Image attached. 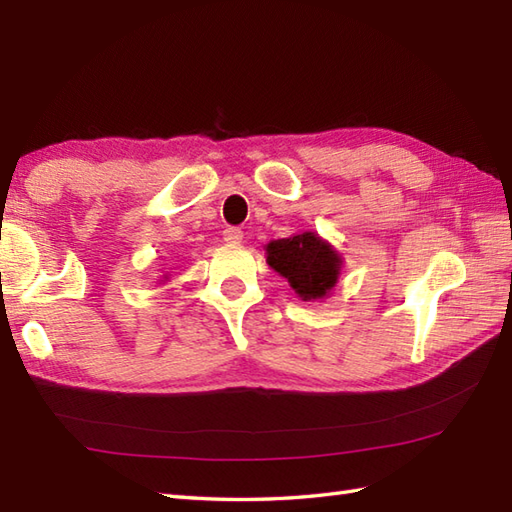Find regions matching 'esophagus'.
<instances>
[{"label": "esophagus", "mask_w": 512, "mask_h": 512, "mask_svg": "<svg viewBox=\"0 0 512 512\" xmlns=\"http://www.w3.org/2000/svg\"><path fill=\"white\" fill-rule=\"evenodd\" d=\"M224 242H228V244H239L242 242V237H244V231L242 228H237V226H228V228H224Z\"/></svg>", "instance_id": "1"}]
</instances>
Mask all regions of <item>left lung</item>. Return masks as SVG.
I'll use <instances>...</instances> for the list:
<instances>
[{"instance_id": "left-lung-1", "label": "left lung", "mask_w": 512, "mask_h": 512, "mask_svg": "<svg viewBox=\"0 0 512 512\" xmlns=\"http://www.w3.org/2000/svg\"><path fill=\"white\" fill-rule=\"evenodd\" d=\"M268 266L290 281L292 290L306 301L328 295L339 279L341 259L314 233L275 239L266 246Z\"/></svg>"}]
</instances>
